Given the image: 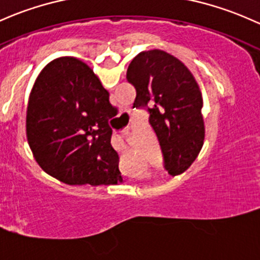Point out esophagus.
<instances>
[{
    "mask_svg": "<svg viewBox=\"0 0 260 260\" xmlns=\"http://www.w3.org/2000/svg\"><path fill=\"white\" fill-rule=\"evenodd\" d=\"M121 149H122V150H126V149H127V146H126V145H125V144H122V147H121Z\"/></svg>",
    "mask_w": 260,
    "mask_h": 260,
    "instance_id": "esophagus-1",
    "label": "esophagus"
}]
</instances>
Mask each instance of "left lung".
Wrapping results in <instances>:
<instances>
[{
  "mask_svg": "<svg viewBox=\"0 0 260 260\" xmlns=\"http://www.w3.org/2000/svg\"><path fill=\"white\" fill-rule=\"evenodd\" d=\"M127 82L136 89L134 108H145L155 130L164 167L171 176L182 174L196 160L205 140L203 100L188 68L169 53L152 49L131 60Z\"/></svg>",
  "mask_w": 260,
  "mask_h": 260,
  "instance_id": "8db88e82",
  "label": "left lung"
}]
</instances>
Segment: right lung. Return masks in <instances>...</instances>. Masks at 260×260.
<instances>
[{"mask_svg": "<svg viewBox=\"0 0 260 260\" xmlns=\"http://www.w3.org/2000/svg\"><path fill=\"white\" fill-rule=\"evenodd\" d=\"M113 105L94 72L74 57L47 64L27 107V140L43 171L67 185L122 182L111 146Z\"/></svg>", "mask_w": 260, "mask_h": 260, "instance_id": "1", "label": "right lung"}]
</instances>
